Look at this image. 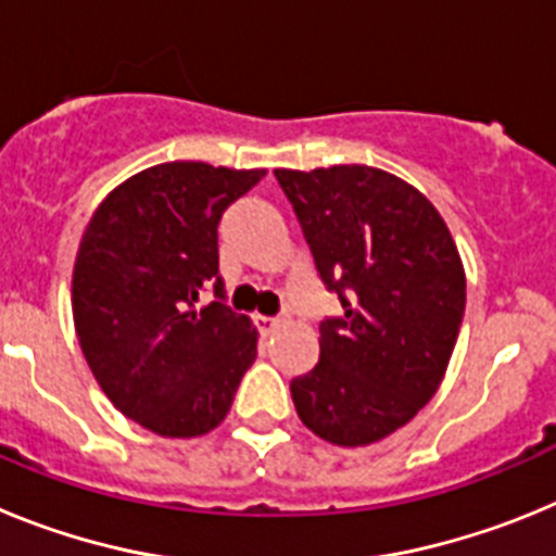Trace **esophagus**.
I'll list each match as a JSON object with an SVG mask.
<instances>
[{
    "mask_svg": "<svg viewBox=\"0 0 556 556\" xmlns=\"http://www.w3.org/2000/svg\"><path fill=\"white\" fill-rule=\"evenodd\" d=\"M255 326L262 328L264 333H273L275 328L281 326V317H264V314H258V317H255Z\"/></svg>",
    "mask_w": 556,
    "mask_h": 556,
    "instance_id": "obj_1",
    "label": "esophagus"
}]
</instances>
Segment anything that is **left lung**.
<instances>
[{
    "mask_svg": "<svg viewBox=\"0 0 556 556\" xmlns=\"http://www.w3.org/2000/svg\"><path fill=\"white\" fill-rule=\"evenodd\" d=\"M314 267L342 303L320 323V362L292 378L294 409L333 445L406 426L445 376L465 314L459 253L434 205L372 166L275 169Z\"/></svg>",
    "mask_w": 556,
    "mask_h": 556,
    "instance_id": "obj_1",
    "label": "left lung"
}]
</instances>
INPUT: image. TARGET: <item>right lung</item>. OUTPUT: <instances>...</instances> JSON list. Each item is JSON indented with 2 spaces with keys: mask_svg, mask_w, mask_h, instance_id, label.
I'll use <instances>...</instances> for the list:
<instances>
[{
  "mask_svg": "<svg viewBox=\"0 0 556 556\" xmlns=\"http://www.w3.org/2000/svg\"><path fill=\"white\" fill-rule=\"evenodd\" d=\"M264 175L159 164L113 189L83 233L72 278L83 356L111 404L155 434L217 429L253 365L255 328L225 303L217 230Z\"/></svg>",
  "mask_w": 556,
  "mask_h": 556,
  "instance_id": "obj_1",
  "label": "right lung"
}]
</instances>
